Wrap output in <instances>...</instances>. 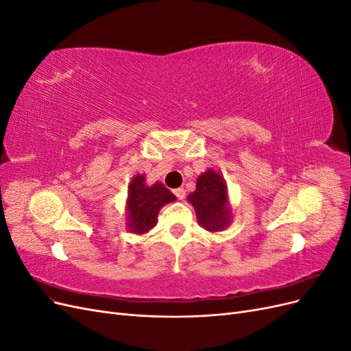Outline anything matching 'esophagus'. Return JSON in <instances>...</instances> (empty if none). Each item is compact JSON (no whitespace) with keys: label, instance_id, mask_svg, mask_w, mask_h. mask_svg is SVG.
I'll return each instance as SVG.
<instances>
[{"label":"esophagus","instance_id":"obj_1","mask_svg":"<svg viewBox=\"0 0 351 351\" xmlns=\"http://www.w3.org/2000/svg\"><path fill=\"white\" fill-rule=\"evenodd\" d=\"M174 195H176V197H177L178 200H183L184 196H186V190H184L183 187L176 189V190H174Z\"/></svg>","mask_w":351,"mask_h":351}]
</instances>
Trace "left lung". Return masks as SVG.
<instances>
[{
  "mask_svg": "<svg viewBox=\"0 0 351 351\" xmlns=\"http://www.w3.org/2000/svg\"><path fill=\"white\" fill-rule=\"evenodd\" d=\"M187 200L196 209L199 224L208 231L226 228L230 221L227 205V187L222 177L214 169L199 176L196 190L190 193Z\"/></svg>",
  "mask_w": 351,
  "mask_h": 351,
  "instance_id": "8db88e82",
  "label": "left lung"
}]
</instances>
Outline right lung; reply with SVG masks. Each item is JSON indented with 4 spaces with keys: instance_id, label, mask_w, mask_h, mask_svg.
I'll return each instance as SVG.
<instances>
[{
    "instance_id": "right-lung-1",
    "label": "right lung",
    "mask_w": 351,
    "mask_h": 351,
    "mask_svg": "<svg viewBox=\"0 0 351 351\" xmlns=\"http://www.w3.org/2000/svg\"><path fill=\"white\" fill-rule=\"evenodd\" d=\"M173 200H176V196L165 186L155 183L147 187L145 184V176H136L129 186L127 227L137 234L149 231L156 224L159 209Z\"/></svg>"
}]
</instances>
